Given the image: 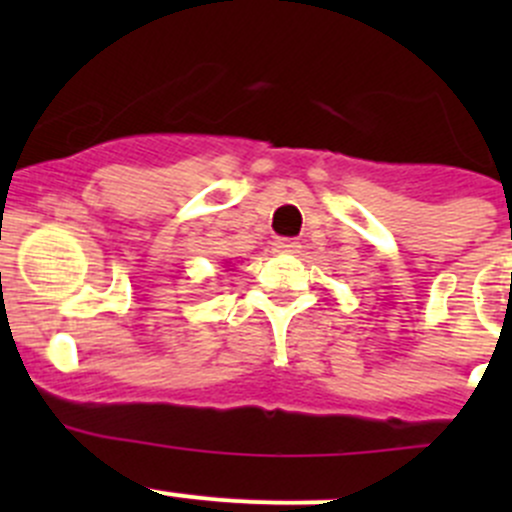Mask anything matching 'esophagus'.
Returning <instances> with one entry per match:
<instances>
[{
    "label": "esophagus",
    "mask_w": 512,
    "mask_h": 512,
    "mask_svg": "<svg viewBox=\"0 0 512 512\" xmlns=\"http://www.w3.org/2000/svg\"><path fill=\"white\" fill-rule=\"evenodd\" d=\"M299 247L302 245L297 240H289V237H277L275 240V252H280V255H297Z\"/></svg>",
    "instance_id": "obj_1"
}]
</instances>
